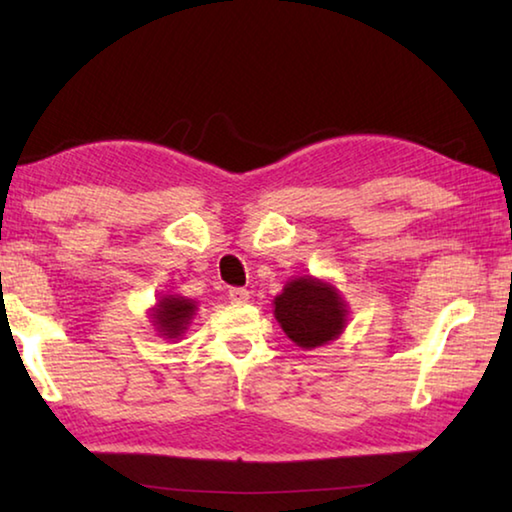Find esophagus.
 Instances as JSON below:
<instances>
[{"instance_id": "1", "label": "esophagus", "mask_w": 512, "mask_h": 512, "mask_svg": "<svg viewBox=\"0 0 512 512\" xmlns=\"http://www.w3.org/2000/svg\"><path fill=\"white\" fill-rule=\"evenodd\" d=\"M228 296H230L232 302H237V305H241V302H246V300L250 298L248 291L241 289V287H232V289L228 291Z\"/></svg>"}]
</instances>
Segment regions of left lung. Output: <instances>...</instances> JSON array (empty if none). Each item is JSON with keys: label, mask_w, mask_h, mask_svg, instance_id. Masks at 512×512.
I'll return each mask as SVG.
<instances>
[{"label": "left lung", "mask_w": 512, "mask_h": 512, "mask_svg": "<svg viewBox=\"0 0 512 512\" xmlns=\"http://www.w3.org/2000/svg\"><path fill=\"white\" fill-rule=\"evenodd\" d=\"M343 300L334 287L311 277L289 282L275 298V318L293 343L300 348H318L336 339L345 325Z\"/></svg>", "instance_id": "1"}]
</instances>
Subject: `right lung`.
<instances>
[{
	"instance_id": "1",
	"label": "right lung",
	"mask_w": 512,
	"mask_h": 512,
	"mask_svg": "<svg viewBox=\"0 0 512 512\" xmlns=\"http://www.w3.org/2000/svg\"><path fill=\"white\" fill-rule=\"evenodd\" d=\"M194 311H196V305L192 300L180 298V296H169L160 300L153 318H155V325H158V329L164 332L167 339H178V336L183 334V329H187Z\"/></svg>"
}]
</instances>
